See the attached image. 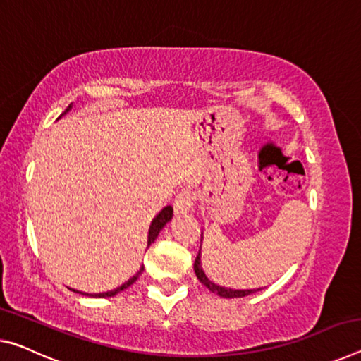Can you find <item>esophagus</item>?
Listing matches in <instances>:
<instances>
[{
    "label": "esophagus",
    "mask_w": 361,
    "mask_h": 361,
    "mask_svg": "<svg viewBox=\"0 0 361 361\" xmlns=\"http://www.w3.org/2000/svg\"><path fill=\"white\" fill-rule=\"evenodd\" d=\"M194 201H196V192L190 190V188H185V190H181L175 196L173 209L176 214H186L194 205Z\"/></svg>",
    "instance_id": "1"
}]
</instances>
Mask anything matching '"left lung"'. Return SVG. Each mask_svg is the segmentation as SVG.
I'll return each mask as SVG.
<instances>
[{
    "mask_svg": "<svg viewBox=\"0 0 361 361\" xmlns=\"http://www.w3.org/2000/svg\"><path fill=\"white\" fill-rule=\"evenodd\" d=\"M201 241H202V239H201ZM194 271H196L197 279L205 286V288H207L209 290H212V293L219 294L220 297H225V299H234V297L250 295V294H255V293H259V290H262V289H228V288H221V286L212 283L210 279L205 276V273L202 270L201 250H199L196 260H194Z\"/></svg>",
    "mask_w": 361,
    "mask_h": 361,
    "instance_id": "obj_1",
    "label": "left lung"
}]
</instances>
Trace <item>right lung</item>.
<instances>
[{"instance_id": "1", "label": "right lung", "mask_w": 361, "mask_h": 361, "mask_svg": "<svg viewBox=\"0 0 361 361\" xmlns=\"http://www.w3.org/2000/svg\"><path fill=\"white\" fill-rule=\"evenodd\" d=\"M68 109H71V106H68L67 109H66V112L68 111ZM171 216H173V209L170 207V205H167V207H165L162 212H160V214L156 216V219L152 220V223H151V228H149V241H147V244H152L154 241H156V238L159 236V233H160V230H162V228L165 226V223H169L170 220H171ZM142 270H145V267H141V270L135 274L133 278H130L127 283L125 284H122L120 286V288H117V289H114V290H109V293H102V294H83V295H91V297H112V295H116V294H118L120 290H123V289H127V288H130L131 284H133L136 279L140 278V274L142 273ZM75 293H78V290H75ZM82 294V293H80Z\"/></svg>"}]
</instances>
